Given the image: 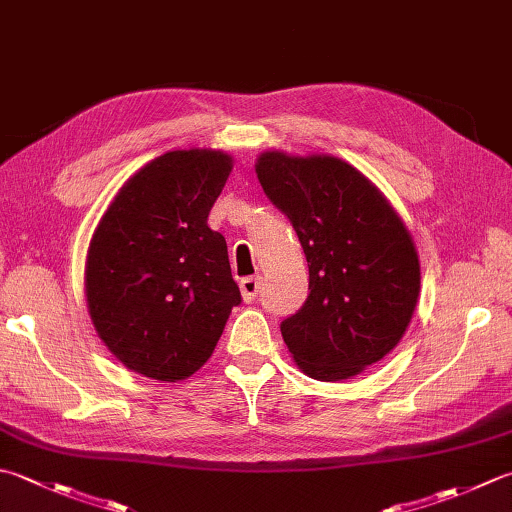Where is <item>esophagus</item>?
<instances>
[{
  "instance_id": "obj_1",
  "label": "esophagus",
  "mask_w": 512,
  "mask_h": 512,
  "mask_svg": "<svg viewBox=\"0 0 512 512\" xmlns=\"http://www.w3.org/2000/svg\"><path fill=\"white\" fill-rule=\"evenodd\" d=\"M239 290H242V299L246 304H253L259 293V277H244L239 282Z\"/></svg>"
}]
</instances>
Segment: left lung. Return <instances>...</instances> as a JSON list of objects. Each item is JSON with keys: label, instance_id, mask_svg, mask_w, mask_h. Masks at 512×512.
I'll list each match as a JSON object with an SVG mask.
<instances>
[{"label": "left lung", "instance_id": "left-lung-1", "mask_svg": "<svg viewBox=\"0 0 512 512\" xmlns=\"http://www.w3.org/2000/svg\"><path fill=\"white\" fill-rule=\"evenodd\" d=\"M255 173L308 262L306 304L282 322L290 355L319 382L364 373L413 319L422 284L413 235L382 190L339 157L266 150Z\"/></svg>", "mask_w": 512, "mask_h": 512}]
</instances>
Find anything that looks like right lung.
Here are the masks:
<instances>
[{"label":"right lung","instance_id":"right-lung-1","mask_svg":"<svg viewBox=\"0 0 512 512\" xmlns=\"http://www.w3.org/2000/svg\"><path fill=\"white\" fill-rule=\"evenodd\" d=\"M233 170L215 148L168 150L117 190L90 237L84 293L106 348L157 382L202 368L242 302L208 213Z\"/></svg>","mask_w":512,"mask_h":512}]
</instances>
